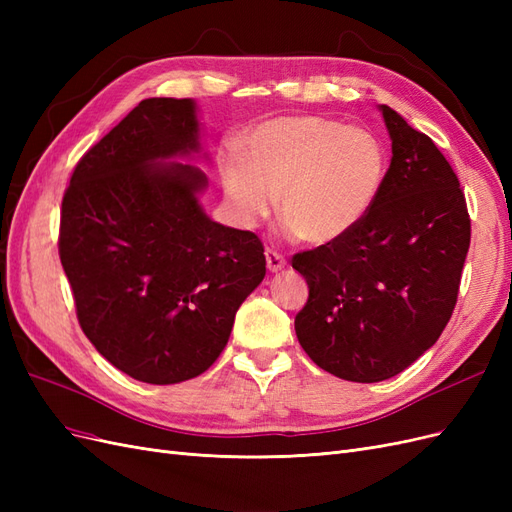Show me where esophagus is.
Returning a JSON list of instances; mask_svg holds the SVG:
<instances>
[{"mask_svg":"<svg viewBox=\"0 0 512 512\" xmlns=\"http://www.w3.org/2000/svg\"><path fill=\"white\" fill-rule=\"evenodd\" d=\"M265 256H267V269H269L271 273H280V271L286 269V258H284L280 252L267 250Z\"/></svg>","mask_w":512,"mask_h":512,"instance_id":"obj_1","label":"esophagus"}]
</instances>
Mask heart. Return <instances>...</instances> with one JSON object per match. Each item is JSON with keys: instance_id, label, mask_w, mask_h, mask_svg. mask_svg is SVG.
Wrapping results in <instances>:
<instances>
[{"instance_id": "heart-1", "label": "heart", "mask_w": 512, "mask_h": 512, "mask_svg": "<svg viewBox=\"0 0 512 512\" xmlns=\"http://www.w3.org/2000/svg\"><path fill=\"white\" fill-rule=\"evenodd\" d=\"M232 218L254 226L277 211L305 243H331L359 224L380 196L386 151L365 128L320 115L262 121L247 138V156L232 147L220 162Z\"/></svg>"}]
</instances>
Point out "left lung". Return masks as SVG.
Instances as JSON below:
<instances>
[{
    "instance_id": "8db88e82",
    "label": "left lung",
    "mask_w": 512,
    "mask_h": 512,
    "mask_svg": "<svg viewBox=\"0 0 512 512\" xmlns=\"http://www.w3.org/2000/svg\"><path fill=\"white\" fill-rule=\"evenodd\" d=\"M380 111L393 158L374 207L344 237L292 256L309 288L294 318L299 344L350 382L393 378L438 342L470 247L455 170L427 134Z\"/></svg>"
}]
</instances>
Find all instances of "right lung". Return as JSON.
<instances>
[{
	"label": "right lung",
	"mask_w": 512,
	"mask_h": 512,
	"mask_svg": "<svg viewBox=\"0 0 512 512\" xmlns=\"http://www.w3.org/2000/svg\"><path fill=\"white\" fill-rule=\"evenodd\" d=\"M196 104L149 98L76 164L61 203L59 258L83 333L134 380L177 384L226 348L239 305L267 273L250 230L198 203Z\"/></svg>",
	"instance_id": "add662e5"
}]
</instances>
